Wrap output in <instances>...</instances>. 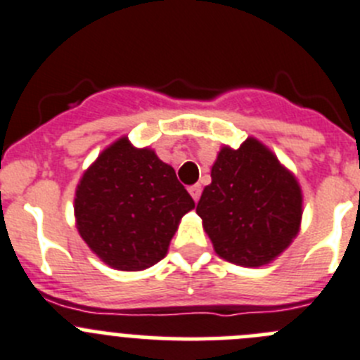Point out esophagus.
I'll return each instance as SVG.
<instances>
[{"label": "esophagus", "instance_id": "1", "mask_svg": "<svg viewBox=\"0 0 360 360\" xmlns=\"http://www.w3.org/2000/svg\"><path fill=\"white\" fill-rule=\"evenodd\" d=\"M188 191H190V195L193 197V200H199L200 191H202V186H200V184H191V186L188 188Z\"/></svg>", "mask_w": 360, "mask_h": 360}]
</instances>
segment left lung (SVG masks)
Masks as SVG:
<instances>
[{"instance_id":"left-lung-1","label":"left lung","mask_w":360,"mask_h":360,"mask_svg":"<svg viewBox=\"0 0 360 360\" xmlns=\"http://www.w3.org/2000/svg\"><path fill=\"white\" fill-rule=\"evenodd\" d=\"M197 213L218 256L261 266L297 236L300 186L266 147L248 139L240 149L220 150Z\"/></svg>"}]
</instances>
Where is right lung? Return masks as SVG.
Returning a JSON list of instances; mask_svg holds the SVG:
<instances>
[{
    "mask_svg": "<svg viewBox=\"0 0 360 360\" xmlns=\"http://www.w3.org/2000/svg\"><path fill=\"white\" fill-rule=\"evenodd\" d=\"M195 202L170 165L153 150L120 139L79 181L74 211L78 231L117 270H143L163 259L184 213Z\"/></svg>",
    "mask_w": 360,
    "mask_h": 360,
    "instance_id": "right-lung-1",
    "label": "right lung"
}]
</instances>
